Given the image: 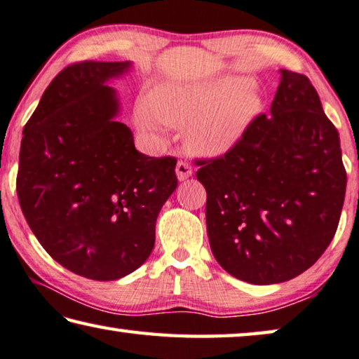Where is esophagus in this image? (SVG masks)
<instances>
[{"instance_id":"34e87169","label":"esophagus","mask_w":359,"mask_h":359,"mask_svg":"<svg viewBox=\"0 0 359 359\" xmlns=\"http://www.w3.org/2000/svg\"><path fill=\"white\" fill-rule=\"evenodd\" d=\"M175 172H177L179 180H185V179L191 177L193 168H191V164L189 161H185V159H179L177 166H175Z\"/></svg>"}]
</instances>
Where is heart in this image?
<instances>
[{"label": "heart", "instance_id": "b5f03b06", "mask_svg": "<svg viewBox=\"0 0 359 359\" xmlns=\"http://www.w3.org/2000/svg\"><path fill=\"white\" fill-rule=\"evenodd\" d=\"M252 81L225 76L206 84H164L153 95V110L164 124L186 128L189 144L201 155L230 151L260 110ZM142 126L150 121L142 116Z\"/></svg>", "mask_w": 359, "mask_h": 359}]
</instances>
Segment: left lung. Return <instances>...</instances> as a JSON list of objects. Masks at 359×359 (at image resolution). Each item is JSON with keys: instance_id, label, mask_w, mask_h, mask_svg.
<instances>
[{"instance_id": "8db88e82", "label": "left lung", "mask_w": 359, "mask_h": 359, "mask_svg": "<svg viewBox=\"0 0 359 359\" xmlns=\"http://www.w3.org/2000/svg\"><path fill=\"white\" fill-rule=\"evenodd\" d=\"M270 113L225 155L200 159L196 172L215 260L259 286L292 280L321 257L346 189L339 133L309 78L281 70Z\"/></svg>"}]
</instances>
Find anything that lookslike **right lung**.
I'll list each match as a JSON object with an SVG mask.
<instances>
[{"instance_id":"obj_1","label":"right lung","mask_w":359,"mask_h":359,"mask_svg":"<svg viewBox=\"0 0 359 359\" xmlns=\"http://www.w3.org/2000/svg\"><path fill=\"white\" fill-rule=\"evenodd\" d=\"M130 62L84 60L57 75L24 128L17 196L27 224L67 270L111 281L155 246L159 210L177 187L172 156L135 150L107 86Z\"/></svg>"}]
</instances>
